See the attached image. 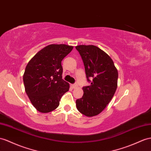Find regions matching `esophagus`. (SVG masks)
I'll use <instances>...</instances> for the list:
<instances>
[{
    "mask_svg": "<svg viewBox=\"0 0 151 151\" xmlns=\"http://www.w3.org/2000/svg\"><path fill=\"white\" fill-rule=\"evenodd\" d=\"M71 86V87H72L73 88H75L78 87V85H77V84H72Z\"/></svg>",
    "mask_w": 151,
    "mask_h": 151,
    "instance_id": "obj_1",
    "label": "esophagus"
}]
</instances>
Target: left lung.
Wrapping results in <instances>:
<instances>
[{"mask_svg": "<svg viewBox=\"0 0 151 151\" xmlns=\"http://www.w3.org/2000/svg\"><path fill=\"white\" fill-rule=\"evenodd\" d=\"M76 49L91 82L82 88L83 95L76 99V106L81 114L93 117L101 113L112 99L117 87L118 71L111 57L98 46L78 45Z\"/></svg>", "mask_w": 151, "mask_h": 151, "instance_id": "left-lung-1", "label": "left lung"}]
</instances>
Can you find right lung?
<instances>
[{
	"mask_svg": "<svg viewBox=\"0 0 151 151\" xmlns=\"http://www.w3.org/2000/svg\"><path fill=\"white\" fill-rule=\"evenodd\" d=\"M73 46L52 44L34 55L25 68L23 80L25 92L35 109L48 113L59 105L69 84L63 79L61 62L70 53Z\"/></svg>",
	"mask_w": 151,
	"mask_h": 151,
	"instance_id": "add662e5",
	"label": "right lung"
}]
</instances>
